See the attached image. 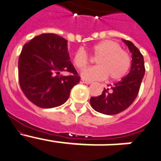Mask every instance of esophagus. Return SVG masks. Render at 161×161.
I'll return each mask as SVG.
<instances>
[{"mask_svg":"<svg viewBox=\"0 0 161 161\" xmlns=\"http://www.w3.org/2000/svg\"><path fill=\"white\" fill-rule=\"evenodd\" d=\"M81 81H82V82H83V83H85V84H91V83H92V82H90V81L84 80V79H81Z\"/></svg>","mask_w":161,"mask_h":161,"instance_id":"obj_1","label":"esophagus"}]
</instances>
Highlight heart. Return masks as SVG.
<instances>
[{
	"instance_id": "heart-1",
	"label": "heart",
	"mask_w": 161,
	"mask_h": 161,
	"mask_svg": "<svg viewBox=\"0 0 161 161\" xmlns=\"http://www.w3.org/2000/svg\"><path fill=\"white\" fill-rule=\"evenodd\" d=\"M92 53L96 57L97 66L84 69L81 75L89 81L104 80L108 78L111 81L120 80L125 76L130 67V57L121 45L114 40H105L92 47ZM73 61L79 69H84L89 61L87 53L83 49L77 50Z\"/></svg>"
}]
</instances>
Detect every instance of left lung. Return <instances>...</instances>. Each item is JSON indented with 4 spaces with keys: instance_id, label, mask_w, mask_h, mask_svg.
<instances>
[{
    "instance_id": "obj_1",
    "label": "left lung",
    "mask_w": 161,
    "mask_h": 161,
    "mask_svg": "<svg viewBox=\"0 0 161 161\" xmlns=\"http://www.w3.org/2000/svg\"><path fill=\"white\" fill-rule=\"evenodd\" d=\"M132 53L129 74L113 86L104 88L99 96L91 97L90 103L96 111L106 115H114L124 111L132 104L139 93L145 74L144 60L132 42L122 40Z\"/></svg>"
}]
</instances>
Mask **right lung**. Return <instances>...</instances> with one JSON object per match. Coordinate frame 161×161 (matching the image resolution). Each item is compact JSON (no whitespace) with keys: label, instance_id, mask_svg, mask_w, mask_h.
I'll return each mask as SVG.
<instances>
[{"label":"right lung","instance_id":"right-lung-1","mask_svg":"<svg viewBox=\"0 0 161 161\" xmlns=\"http://www.w3.org/2000/svg\"><path fill=\"white\" fill-rule=\"evenodd\" d=\"M68 41L56 34H41L22 47L19 59V80L26 98L40 108L63 104L80 77L71 63ZM63 71L72 74L60 75Z\"/></svg>","mask_w":161,"mask_h":161}]
</instances>
